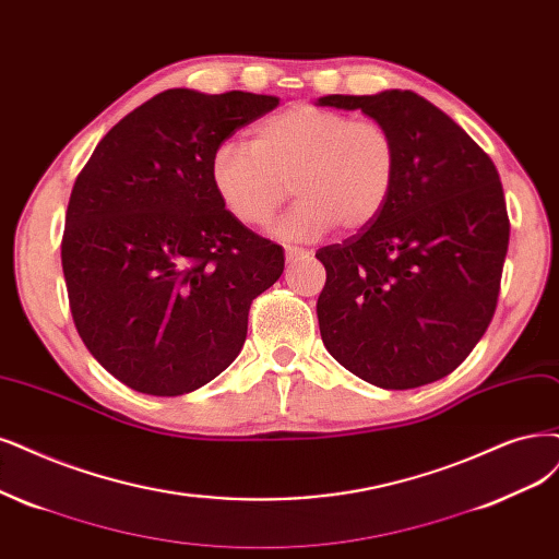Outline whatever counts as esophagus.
Instances as JSON below:
<instances>
[{
	"label": "esophagus",
	"mask_w": 559,
	"mask_h": 559,
	"mask_svg": "<svg viewBox=\"0 0 559 559\" xmlns=\"http://www.w3.org/2000/svg\"><path fill=\"white\" fill-rule=\"evenodd\" d=\"M311 253L306 251V248H297V246H285V258H287V262H297V260H304V258H308Z\"/></svg>",
	"instance_id": "1"
}]
</instances>
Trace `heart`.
<instances>
[{"mask_svg": "<svg viewBox=\"0 0 559 559\" xmlns=\"http://www.w3.org/2000/svg\"><path fill=\"white\" fill-rule=\"evenodd\" d=\"M399 154L378 121L297 103L258 121L251 142L223 140L210 156V183L235 221L262 227L293 191L299 202L276 225L287 241H316L341 223L361 230L386 206Z\"/></svg>", "mask_w": 559, "mask_h": 559, "instance_id": "obj_1", "label": "heart"}]
</instances>
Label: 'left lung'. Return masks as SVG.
I'll list each match as a JSON object with an SVG mask.
<instances>
[{
  "label": "left lung",
  "instance_id": "1",
  "mask_svg": "<svg viewBox=\"0 0 559 559\" xmlns=\"http://www.w3.org/2000/svg\"><path fill=\"white\" fill-rule=\"evenodd\" d=\"M316 106L361 110L399 154L382 214L316 253L326 269L322 343L382 389L442 380L481 341L498 306L509 248L500 175L456 121L409 90L329 94Z\"/></svg>",
  "mask_w": 559,
  "mask_h": 559
}]
</instances>
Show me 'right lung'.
Returning <instances> with one entry per match:
<instances>
[{"label": "right lung", "instance_id": "obj_1", "mask_svg": "<svg viewBox=\"0 0 559 559\" xmlns=\"http://www.w3.org/2000/svg\"><path fill=\"white\" fill-rule=\"evenodd\" d=\"M276 96L165 90L103 138L71 191L61 266L92 357L150 396L212 382L241 353L283 248L227 214L210 156Z\"/></svg>", "mask_w": 559, "mask_h": 559}]
</instances>
